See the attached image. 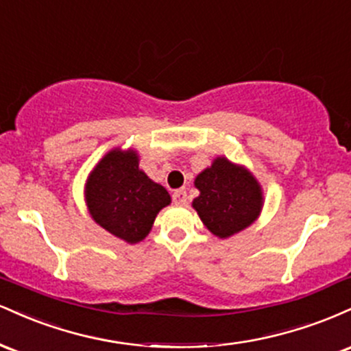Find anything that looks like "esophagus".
Returning <instances> with one entry per match:
<instances>
[{
    "instance_id": "1",
    "label": "esophagus",
    "mask_w": 351,
    "mask_h": 351,
    "mask_svg": "<svg viewBox=\"0 0 351 351\" xmlns=\"http://www.w3.org/2000/svg\"><path fill=\"white\" fill-rule=\"evenodd\" d=\"M173 201H175V204H178V206H184L188 201V196H186V189H176L175 193H173Z\"/></svg>"
}]
</instances>
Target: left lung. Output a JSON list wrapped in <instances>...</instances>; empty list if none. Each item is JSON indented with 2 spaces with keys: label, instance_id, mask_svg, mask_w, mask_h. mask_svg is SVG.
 Masks as SVG:
<instances>
[{
  "label": "left lung",
  "instance_id": "left-lung-1",
  "mask_svg": "<svg viewBox=\"0 0 351 351\" xmlns=\"http://www.w3.org/2000/svg\"><path fill=\"white\" fill-rule=\"evenodd\" d=\"M199 189L193 208L213 234L229 237L251 226L263 209L264 198L259 181L241 165L217 156L213 165L196 176Z\"/></svg>",
  "mask_w": 351,
  "mask_h": 351
}]
</instances>
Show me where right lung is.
<instances>
[{
	"mask_svg": "<svg viewBox=\"0 0 351 351\" xmlns=\"http://www.w3.org/2000/svg\"><path fill=\"white\" fill-rule=\"evenodd\" d=\"M86 203L99 226L136 244L148 236L156 215L171 198L162 184L140 170L138 153L114 148L88 175Z\"/></svg>",
	"mask_w": 351,
	"mask_h": 351,
	"instance_id": "obj_1",
	"label": "right lung"
}]
</instances>
